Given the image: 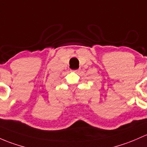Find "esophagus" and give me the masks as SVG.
Masks as SVG:
<instances>
[{"mask_svg":"<svg viewBox=\"0 0 147 147\" xmlns=\"http://www.w3.org/2000/svg\"><path fill=\"white\" fill-rule=\"evenodd\" d=\"M72 71H73L74 72H78L79 70H78V69H75V70H72Z\"/></svg>","mask_w":147,"mask_h":147,"instance_id":"1","label":"esophagus"}]
</instances>
